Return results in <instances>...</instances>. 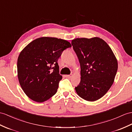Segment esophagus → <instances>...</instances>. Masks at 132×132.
<instances>
[{"label": "esophagus", "mask_w": 132, "mask_h": 132, "mask_svg": "<svg viewBox=\"0 0 132 132\" xmlns=\"http://www.w3.org/2000/svg\"><path fill=\"white\" fill-rule=\"evenodd\" d=\"M72 74H70V75H66V77L67 78H70V77H72Z\"/></svg>", "instance_id": "obj_1"}]
</instances>
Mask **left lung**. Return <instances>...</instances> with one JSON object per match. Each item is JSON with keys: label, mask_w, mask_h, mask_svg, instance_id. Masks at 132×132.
Here are the masks:
<instances>
[{"label": "left lung", "mask_w": 132, "mask_h": 132, "mask_svg": "<svg viewBox=\"0 0 132 132\" xmlns=\"http://www.w3.org/2000/svg\"><path fill=\"white\" fill-rule=\"evenodd\" d=\"M81 66V82L75 87L81 98L95 101L110 88L118 70V62L108 44L99 37L72 41Z\"/></svg>", "instance_id": "left-lung-1"}]
</instances>
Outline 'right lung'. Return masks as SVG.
Segmentation results:
<instances>
[{"label": "right lung", "instance_id": "1", "mask_svg": "<svg viewBox=\"0 0 132 132\" xmlns=\"http://www.w3.org/2000/svg\"><path fill=\"white\" fill-rule=\"evenodd\" d=\"M72 47L68 41L43 37L23 49L17 60L19 82L28 97L43 102L55 95L62 79L57 60L63 51Z\"/></svg>", "mask_w": 132, "mask_h": 132}]
</instances>
